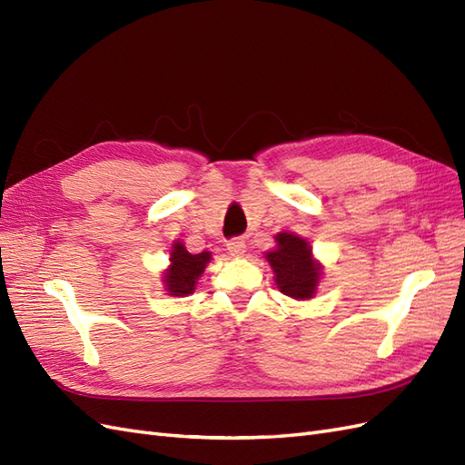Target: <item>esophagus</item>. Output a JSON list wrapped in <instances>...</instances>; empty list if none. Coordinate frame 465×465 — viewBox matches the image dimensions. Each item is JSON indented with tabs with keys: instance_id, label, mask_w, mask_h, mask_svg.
I'll list each match as a JSON object with an SVG mask.
<instances>
[{
	"instance_id": "obj_1",
	"label": "esophagus",
	"mask_w": 465,
	"mask_h": 465,
	"mask_svg": "<svg viewBox=\"0 0 465 465\" xmlns=\"http://www.w3.org/2000/svg\"><path fill=\"white\" fill-rule=\"evenodd\" d=\"M228 253L232 257H242L245 253V242L242 237H235V240L228 242Z\"/></svg>"
}]
</instances>
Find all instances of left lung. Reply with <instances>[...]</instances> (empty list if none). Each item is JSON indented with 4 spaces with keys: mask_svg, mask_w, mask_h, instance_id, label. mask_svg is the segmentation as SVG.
I'll return each instance as SVG.
<instances>
[{
    "mask_svg": "<svg viewBox=\"0 0 465 465\" xmlns=\"http://www.w3.org/2000/svg\"><path fill=\"white\" fill-rule=\"evenodd\" d=\"M276 243L278 247L267 253V261L276 274L278 288L290 298H312L322 269L312 259L308 242L294 233H278Z\"/></svg>",
    "mask_w": 465,
    "mask_h": 465,
    "instance_id": "8db88e82",
    "label": "left lung"
}]
</instances>
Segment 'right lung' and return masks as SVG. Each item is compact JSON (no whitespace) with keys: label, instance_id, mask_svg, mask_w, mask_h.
Instances as JSON below:
<instances>
[{"label":"right lung","instance_id":"obj_1","mask_svg":"<svg viewBox=\"0 0 465 465\" xmlns=\"http://www.w3.org/2000/svg\"><path fill=\"white\" fill-rule=\"evenodd\" d=\"M210 261V253L191 255L183 243H175L173 253H171V269L165 272V286L171 296H187L193 294L198 276L206 269Z\"/></svg>","mask_w":465,"mask_h":465}]
</instances>
